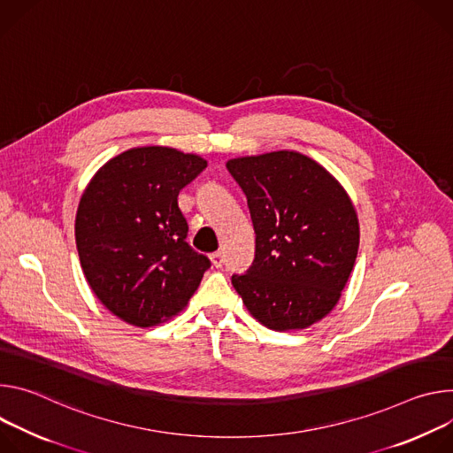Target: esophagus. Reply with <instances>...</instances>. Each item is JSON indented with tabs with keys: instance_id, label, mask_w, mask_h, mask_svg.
Wrapping results in <instances>:
<instances>
[{
	"instance_id": "1",
	"label": "esophagus",
	"mask_w": 453,
	"mask_h": 453,
	"mask_svg": "<svg viewBox=\"0 0 453 453\" xmlns=\"http://www.w3.org/2000/svg\"><path fill=\"white\" fill-rule=\"evenodd\" d=\"M211 261H212V265H214L216 268H221V265H223V254H221V252L211 254Z\"/></svg>"
}]
</instances>
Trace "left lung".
<instances>
[{"mask_svg":"<svg viewBox=\"0 0 453 453\" xmlns=\"http://www.w3.org/2000/svg\"><path fill=\"white\" fill-rule=\"evenodd\" d=\"M248 199L256 259L232 284L246 310L275 331L306 329L340 300L360 226L353 201L315 160L273 150L226 162Z\"/></svg>","mask_w":453,"mask_h":453,"instance_id":"left-lung-1","label":"left lung"}]
</instances>
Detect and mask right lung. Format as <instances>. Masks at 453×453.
<instances>
[{"instance_id": "add662e5", "label": "right lung", "mask_w": 453, "mask_h": 453, "mask_svg": "<svg viewBox=\"0 0 453 453\" xmlns=\"http://www.w3.org/2000/svg\"><path fill=\"white\" fill-rule=\"evenodd\" d=\"M207 162L178 149L134 147L88 183L75 218L82 272L113 315L138 327L180 313L211 268L185 241L178 194Z\"/></svg>"}]
</instances>
